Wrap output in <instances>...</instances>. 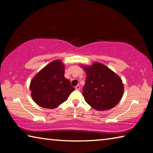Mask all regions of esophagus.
Masks as SVG:
<instances>
[{"mask_svg":"<svg viewBox=\"0 0 153 153\" xmlns=\"http://www.w3.org/2000/svg\"><path fill=\"white\" fill-rule=\"evenodd\" d=\"M76 90H80V86H79V85H77V86H76Z\"/></svg>","mask_w":153,"mask_h":153,"instance_id":"34e87169","label":"esophagus"}]
</instances>
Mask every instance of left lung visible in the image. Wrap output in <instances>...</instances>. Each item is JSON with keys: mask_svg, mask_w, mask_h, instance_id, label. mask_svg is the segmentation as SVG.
I'll return each instance as SVG.
<instances>
[{"mask_svg": "<svg viewBox=\"0 0 153 153\" xmlns=\"http://www.w3.org/2000/svg\"><path fill=\"white\" fill-rule=\"evenodd\" d=\"M86 73L83 96L86 102L97 111L112 108L123 94L122 80L115 72L98 62L82 65Z\"/></svg>", "mask_w": 153, "mask_h": 153, "instance_id": "obj_1", "label": "left lung"}]
</instances>
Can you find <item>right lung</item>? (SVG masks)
<instances>
[{
  "label": "right lung",
  "instance_id": "obj_1",
  "mask_svg": "<svg viewBox=\"0 0 153 153\" xmlns=\"http://www.w3.org/2000/svg\"><path fill=\"white\" fill-rule=\"evenodd\" d=\"M64 74L65 65L59 59L41 69L30 82L33 101L46 108H55L66 101L75 88Z\"/></svg>",
  "mask_w": 153,
  "mask_h": 153
}]
</instances>
